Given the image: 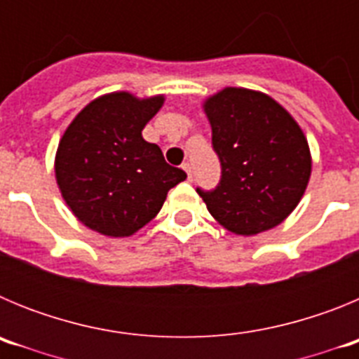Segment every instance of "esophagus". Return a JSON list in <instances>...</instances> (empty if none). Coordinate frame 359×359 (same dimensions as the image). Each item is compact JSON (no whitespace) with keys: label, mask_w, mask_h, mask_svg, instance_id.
<instances>
[{"label":"esophagus","mask_w":359,"mask_h":359,"mask_svg":"<svg viewBox=\"0 0 359 359\" xmlns=\"http://www.w3.org/2000/svg\"><path fill=\"white\" fill-rule=\"evenodd\" d=\"M182 169L187 172V177H189V180H192V169H190V165L189 163H183Z\"/></svg>","instance_id":"obj_1"}]
</instances>
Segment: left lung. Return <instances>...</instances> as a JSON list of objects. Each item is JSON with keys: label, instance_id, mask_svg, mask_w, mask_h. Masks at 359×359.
I'll return each instance as SVG.
<instances>
[{"label": "left lung", "instance_id": "left-lung-1", "mask_svg": "<svg viewBox=\"0 0 359 359\" xmlns=\"http://www.w3.org/2000/svg\"><path fill=\"white\" fill-rule=\"evenodd\" d=\"M221 182L198 189L212 217L236 236L280 224L302 199L311 177V151L297 120L269 95L224 88L203 102Z\"/></svg>", "mask_w": 359, "mask_h": 359}]
</instances>
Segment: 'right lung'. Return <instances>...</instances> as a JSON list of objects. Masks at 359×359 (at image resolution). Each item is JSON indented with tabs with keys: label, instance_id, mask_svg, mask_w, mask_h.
<instances>
[{
	"label": "right lung",
	"instance_id": "1",
	"mask_svg": "<svg viewBox=\"0 0 359 359\" xmlns=\"http://www.w3.org/2000/svg\"><path fill=\"white\" fill-rule=\"evenodd\" d=\"M163 95L113 91L91 100L62 135L55 180L73 215L107 237H129L156 217L167 192L187 174L165 161L142 131Z\"/></svg>",
	"mask_w": 359,
	"mask_h": 359
}]
</instances>
